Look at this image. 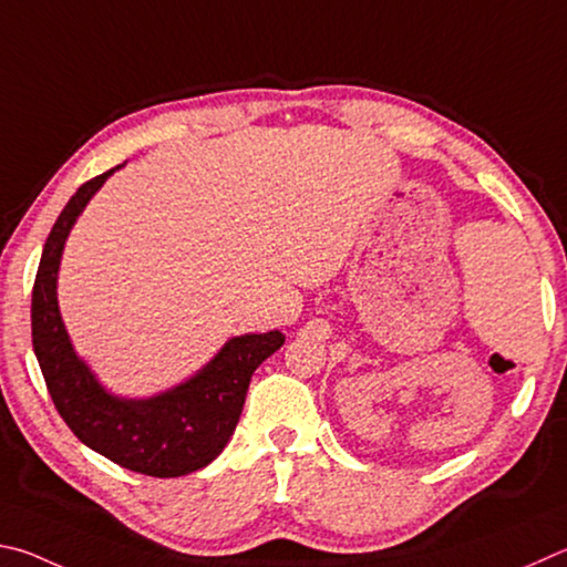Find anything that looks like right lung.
<instances>
[{"mask_svg": "<svg viewBox=\"0 0 567 567\" xmlns=\"http://www.w3.org/2000/svg\"><path fill=\"white\" fill-rule=\"evenodd\" d=\"M116 168L79 186L47 236L32 291V343L49 395L79 441L126 471L178 478L204 468L224 451L254 371L281 349L286 336H236L192 379L152 399L109 393L69 341L56 303V274L79 214Z\"/></svg>", "mask_w": 567, "mask_h": 567, "instance_id": "obj_1", "label": "right lung"}]
</instances>
